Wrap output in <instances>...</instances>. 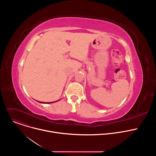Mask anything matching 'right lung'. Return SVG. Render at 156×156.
Wrapping results in <instances>:
<instances>
[{"instance_id": "add662e5", "label": "right lung", "mask_w": 156, "mask_h": 156, "mask_svg": "<svg viewBox=\"0 0 156 156\" xmlns=\"http://www.w3.org/2000/svg\"><path fill=\"white\" fill-rule=\"evenodd\" d=\"M59 101V100H58ZM37 102H40V103H42V104H50V103H52V102H39V101H37ZM57 102V101H56Z\"/></svg>"}]
</instances>
